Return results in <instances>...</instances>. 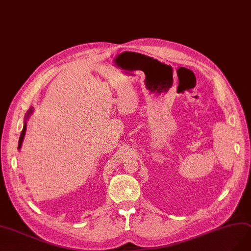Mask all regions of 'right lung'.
Returning <instances> with one entry per match:
<instances>
[{
    "label": "right lung",
    "mask_w": 251,
    "mask_h": 251,
    "mask_svg": "<svg viewBox=\"0 0 251 251\" xmlns=\"http://www.w3.org/2000/svg\"><path fill=\"white\" fill-rule=\"evenodd\" d=\"M32 110H33V108H30L29 113H27V115H26V118L29 117V115L32 113ZM25 129H26V123H25V125H24L23 131H22L21 136H20V141H18V149H21V147H22V144H23V141H24V137H25Z\"/></svg>",
    "instance_id": "add662e5"
}]
</instances>
